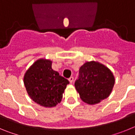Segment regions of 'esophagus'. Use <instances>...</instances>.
Segmentation results:
<instances>
[{
	"mask_svg": "<svg viewBox=\"0 0 135 135\" xmlns=\"http://www.w3.org/2000/svg\"><path fill=\"white\" fill-rule=\"evenodd\" d=\"M69 81H70V82L71 83V84H72L74 82V77H72V76H71L70 78H69Z\"/></svg>",
	"mask_w": 135,
	"mask_h": 135,
	"instance_id": "esophagus-1",
	"label": "esophagus"
}]
</instances>
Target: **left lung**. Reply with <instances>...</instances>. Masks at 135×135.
<instances>
[{"label":"left lung","instance_id":"left-lung-1","mask_svg":"<svg viewBox=\"0 0 135 135\" xmlns=\"http://www.w3.org/2000/svg\"><path fill=\"white\" fill-rule=\"evenodd\" d=\"M115 83L111 70L99 62H86L80 67L75 88L82 101L89 105L100 103L108 98Z\"/></svg>","mask_w":135,"mask_h":135}]
</instances>
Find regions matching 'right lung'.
<instances>
[{"label": "right lung", "mask_w": 135, "mask_h": 135, "mask_svg": "<svg viewBox=\"0 0 135 135\" xmlns=\"http://www.w3.org/2000/svg\"><path fill=\"white\" fill-rule=\"evenodd\" d=\"M23 82L27 93L35 103L52 108L61 101L63 93L70 83L52 69L49 59H39L26 71Z\"/></svg>", "instance_id": "1"}]
</instances>
